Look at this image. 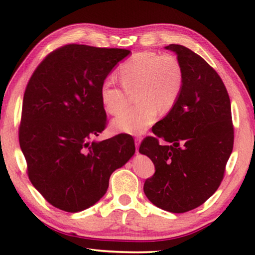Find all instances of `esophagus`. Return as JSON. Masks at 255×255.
Returning a JSON list of instances; mask_svg holds the SVG:
<instances>
[{"instance_id": "34e87169", "label": "esophagus", "mask_w": 255, "mask_h": 255, "mask_svg": "<svg viewBox=\"0 0 255 255\" xmlns=\"http://www.w3.org/2000/svg\"><path fill=\"white\" fill-rule=\"evenodd\" d=\"M140 140H141V138H140V137H136V138H135V145H136V152H138V150H137V147H138V146H139V144H140Z\"/></svg>"}]
</instances>
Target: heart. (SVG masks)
Masks as SVG:
<instances>
[{
	"mask_svg": "<svg viewBox=\"0 0 255 255\" xmlns=\"http://www.w3.org/2000/svg\"><path fill=\"white\" fill-rule=\"evenodd\" d=\"M123 86L107 77L100 88L101 103L107 114L119 115L135 93V107L123 112L112 126L119 131L138 135L156 122L159 110L169 111L178 101L184 83V72L173 55L140 51L119 67Z\"/></svg>",
	"mask_w": 255,
	"mask_h": 255,
	"instance_id": "1",
	"label": "heart"
}]
</instances>
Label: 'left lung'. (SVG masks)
<instances>
[{
	"label": "left lung",
	"mask_w": 255,
	"mask_h": 255,
	"mask_svg": "<svg viewBox=\"0 0 255 255\" xmlns=\"http://www.w3.org/2000/svg\"><path fill=\"white\" fill-rule=\"evenodd\" d=\"M184 72L178 101L153 127L139 152L155 173L145 181L148 200L170 213H187L214 195L234 144L231 100L221 76L206 60L181 45H169ZM158 139L169 143L161 145Z\"/></svg>",
	"instance_id": "8db88e82"
}]
</instances>
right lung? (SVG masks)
Here are the masks:
<instances>
[{"label":"right lung","mask_w":255,"mask_h":255,"mask_svg":"<svg viewBox=\"0 0 255 255\" xmlns=\"http://www.w3.org/2000/svg\"><path fill=\"white\" fill-rule=\"evenodd\" d=\"M130 50L68 44L51 51L25 88L19 141L29 180L56 208L77 213L105 196L112 172L135 153L130 135L105 130L100 88Z\"/></svg>","instance_id":"add662e5"}]
</instances>
